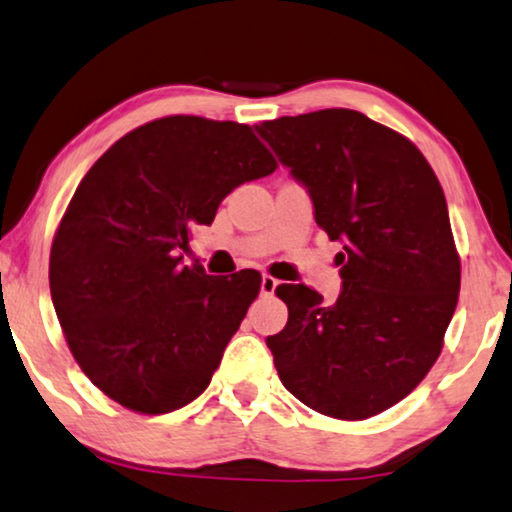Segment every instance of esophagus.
Listing matches in <instances>:
<instances>
[{
    "mask_svg": "<svg viewBox=\"0 0 512 512\" xmlns=\"http://www.w3.org/2000/svg\"><path fill=\"white\" fill-rule=\"evenodd\" d=\"M276 288H278V281H276V278H274V276H267V274H264V276H262V295H274Z\"/></svg>",
    "mask_w": 512,
    "mask_h": 512,
    "instance_id": "1",
    "label": "esophagus"
}]
</instances>
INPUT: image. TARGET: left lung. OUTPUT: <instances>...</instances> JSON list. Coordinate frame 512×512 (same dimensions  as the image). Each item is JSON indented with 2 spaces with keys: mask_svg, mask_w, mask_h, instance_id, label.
I'll return each mask as SVG.
<instances>
[{
  "mask_svg": "<svg viewBox=\"0 0 512 512\" xmlns=\"http://www.w3.org/2000/svg\"><path fill=\"white\" fill-rule=\"evenodd\" d=\"M257 131L309 187L316 222L342 241L332 306L278 285L288 325L267 339L283 386L325 417L363 421L421 384L461 288L447 201L417 145L356 109L262 121Z\"/></svg>",
  "mask_w": 512,
  "mask_h": 512,
  "instance_id": "8db88e82",
  "label": "left lung"
}]
</instances>
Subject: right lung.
Listing matches in <instances>:
<instances>
[{
	"instance_id": "obj_1",
	"label": "right lung",
	"mask_w": 512,
	"mask_h": 512,
	"mask_svg": "<svg viewBox=\"0 0 512 512\" xmlns=\"http://www.w3.org/2000/svg\"><path fill=\"white\" fill-rule=\"evenodd\" d=\"M276 168L250 126L175 114L126 133L79 182L51 297L81 372L114 403L166 414L206 391L262 276H208L180 252L224 196Z\"/></svg>"
}]
</instances>
